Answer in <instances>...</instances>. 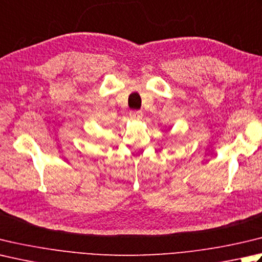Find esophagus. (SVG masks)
Returning <instances> with one entry per match:
<instances>
[{"instance_id":"esophagus-1","label":"esophagus","mask_w":262,"mask_h":262,"mask_svg":"<svg viewBox=\"0 0 262 262\" xmlns=\"http://www.w3.org/2000/svg\"><path fill=\"white\" fill-rule=\"evenodd\" d=\"M129 116H130L132 119L140 120V119H142V117H143V112H142V111H138V110H137V111L134 110V111H130Z\"/></svg>"}]
</instances>
